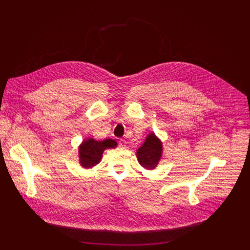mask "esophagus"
Returning <instances> with one entry per match:
<instances>
[{"mask_svg": "<svg viewBox=\"0 0 250 250\" xmlns=\"http://www.w3.org/2000/svg\"><path fill=\"white\" fill-rule=\"evenodd\" d=\"M126 144H127V142H126L125 139H121L120 142H119V146H120L121 147L125 148V147H126Z\"/></svg>", "mask_w": 250, "mask_h": 250, "instance_id": "obj_1", "label": "esophagus"}]
</instances>
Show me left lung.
Returning a JSON list of instances; mask_svg holds the SVG:
<instances>
[{"mask_svg":"<svg viewBox=\"0 0 250 250\" xmlns=\"http://www.w3.org/2000/svg\"><path fill=\"white\" fill-rule=\"evenodd\" d=\"M163 153V144L154 132L147 134L144 145L136 150V157L138 163L146 170H154Z\"/></svg>","mask_w":250,"mask_h":250,"instance_id":"8db88e82","label":"left lung"}]
</instances>
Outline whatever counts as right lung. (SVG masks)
I'll use <instances>...</instances> for the list:
<instances>
[{
  "instance_id": "obj_1",
  "label": "right lung",
  "mask_w": 250,
  "mask_h": 250,
  "mask_svg": "<svg viewBox=\"0 0 250 250\" xmlns=\"http://www.w3.org/2000/svg\"><path fill=\"white\" fill-rule=\"evenodd\" d=\"M117 146V141L112 138H105L101 141L93 137L86 138L78 146L79 164L85 169L92 168L100 163L105 149L115 148Z\"/></svg>"
}]
</instances>
